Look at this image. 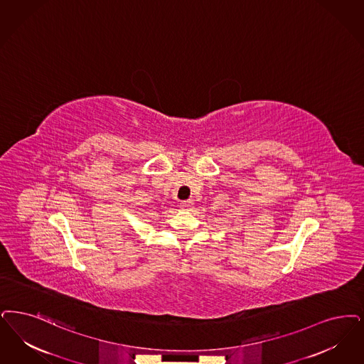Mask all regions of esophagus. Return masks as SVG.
I'll list each match as a JSON object with an SVG mask.
<instances>
[{
	"instance_id": "1",
	"label": "esophagus",
	"mask_w": 364,
	"mask_h": 364,
	"mask_svg": "<svg viewBox=\"0 0 364 364\" xmlns=\"http://www.w3.org/2000/svg\"><path fill=\"white\" fill-rule=\"evenodd\" d=\"M192 205H193V202L189 199V200H184V202H181V207H184V208H192Z\"/></svg>"
}]
</instances>
